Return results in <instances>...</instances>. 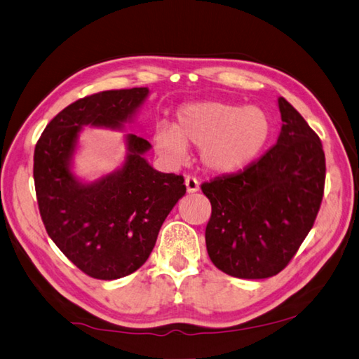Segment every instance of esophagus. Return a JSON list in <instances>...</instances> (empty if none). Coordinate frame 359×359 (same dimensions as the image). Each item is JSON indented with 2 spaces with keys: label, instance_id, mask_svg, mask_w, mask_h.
<instances>
[{
  "label": "esophagus",
  "instance_id": "obj_1",
  "mask_svg": "<svg viewBox=\"0 0 359 359\" xmlns=\"http://www.w3.org/2000/svg\"><path fill=\"white\" fill-rule=\"evenodd\" d=\"M185 185H187V191L188 193H196L199 191V180L193 177V175H188L185 179Z\"/></svg>",
  "mask_w": 359,
  "mask_h": 359
}]
</instances>
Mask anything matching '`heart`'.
Instances as JSON below:
<instances>
[{
    "mask_svg": "<svg viewBox=\"0 0 359 359\" xmlns=\"http://www.w3.org/2000/svg\"><path fill=\"white\" fill-rule=\"evenodd\" d=\"M272 137V119L258 105L199 101L182 105L175 124H158L154 146L166 161L179 165L187 146L201 147V163L215 174H235L262 156Z\"/></svg>",
    "mask_w": 359,
    "mask_h": 359,
    "instance_id": "heart-1",
    "label": "heart"
}]
</instances>
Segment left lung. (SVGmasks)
Here are the masks:
<instances>
[{
  "label": "left lung",
  "mask_w": 359,
  "mask_h": 359,
  "mask_svg": "<svg viewBox=\"0 0 359 359\" xmlns=\"http://www.w3.org/2000/svg\"><path fill=\"white\" fill-rule=\"evenodd\" d=\"M277 144L238 174L202 184L212 203L208 257L238 278L283 271L314 226L324 198L325 154L318 137L285 97L278 100Z\"/></svg>",
  "instance_id": "obj_1"
}]
</instances>
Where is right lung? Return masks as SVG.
I'll return each mask as SVG.
<instances>
[{
	"label": "right lung",
	"mask_w": 359,
	"mask_h": 359,
	"mask_svg": "<svg viewBox=\"0 0 359 359\" xmlns=\"http://www.w3.org/2000/svg\"><path fill=\"white\" fill-rule=\"evenodd\" d=\"M149 93L146 87L83 96L48 123L34 151V184L48 235L83 273L115 280L146 263L161 224L187 193L184 175L158 172L143 154L151 143L128 135L129 156L115 174L83 185L69 171L82 126L119 128Z\"/></svg>",
	"instance_id": "add662e5"
}]
</instances>
